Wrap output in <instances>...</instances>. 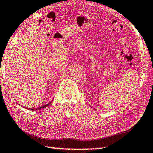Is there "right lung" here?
I'll list each match as a JSON object with an SVG mask.
<instances>
[{
    "instance_id": "1",
    "label": "right lung",
    "mask_w": 153,
    "mask_h": 153,
    "mask_svg": "<svg viewBox=\"0 0 153 153\" xmlns=\"http://www.w3.org/2000/svg\"><path fill=\"white\" fill-rule=\"evenodd\" d=\"M52 101H53V100H52V101H50L49 103H48V104H46V105H42V106H41V107H37V108H27V109H29V110H31V111H36V110H40V109H42V108H46V107H48L49 105H50L51 103H52Z\"/></svg>"
}]
</instances>
